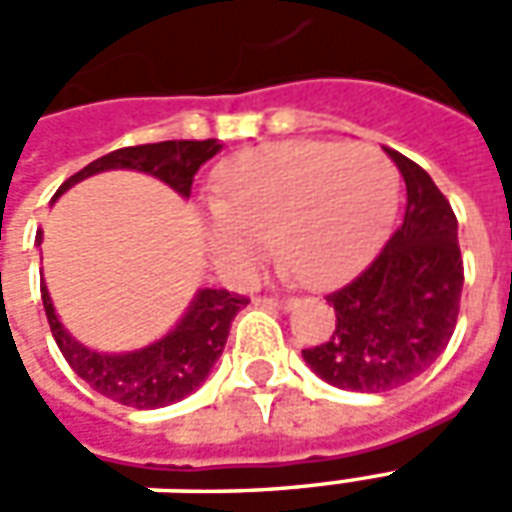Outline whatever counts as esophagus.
<instances>
[{"instance_id": "34e87169", "label": "esophagus", "mask_w": 512, "mask_h": 512, "mask_svg": "<svg viewBox=\"0 0 512 512\" xmlns=\"http://www.w3.org/2000/svg\"><path fill=\"white\" fill-rule=\"evenodd\" d=\"M255 304H260V307H290V304H293V299H279V296H257Z\"/></svg>"}]
</instances>
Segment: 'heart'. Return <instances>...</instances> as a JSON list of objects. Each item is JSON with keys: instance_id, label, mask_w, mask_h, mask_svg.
Returning a JSON list of instances; mask_svg holds the SVG:
<instances>
[{"instance_id": "heart-1", "label": "heart", "mask_w": 512, "mask_h": 512, "mask_svg": "<svg viewBox=\"0 0 512 512\" xmlns=\"http://www.w3.org/2000/svg\"><path fill=\"white\" fill-rule=\"evenodd\" d=\"M219 189L208 224L227 266L252 271L279 241L285 266L323 288L351 274L392 219L397 167L376 145L285 142L241 153Z\"/></svg>"}]
</instances>
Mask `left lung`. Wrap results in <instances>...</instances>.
<instances>
[{
    "instance_id": "obj_1",
    "label": "left lung",
    "mask_w": 512,
    "mask_h": 512,
    "mask_svg": "<svg viewBox=\"0 0 512 512\" xmlns=\"http://www.w3.org/2000/svg\"><path fill=\"white\" fill-rule=\"evenodd\" d=\"M389 156L406 180V213L381 252L326 296L332 337L301 351L323 381L351 392H389L425 373L461 310L458 219L425 169L397 150Z\"/></svg>"
}]
</instances>
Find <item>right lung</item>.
Returning <instances> with one entry per match:
<instances>
[{
    "instance_id": "add662e5",
    "label": "right lung",
    "mask_w": 512,
    "mask_h": 512,
    "mask_svg": "<svg viewBox=\"0 0 512 512\" xmlns=\"http://www.w3.org/2000/svg\"><path fill=\"white\" fill-rule=\"evenodd\" d=\"M219 150L222 145L216 139H169L156 145L120 147L79 169L62 183L57 194L104 169H139L147 175H156L178 194L189 197L197 169ZM40 299H43V310L49 318L57 348L73 373L82 378L84 384L93 386L95 392L134 408H161L191 395L208 378L213 362L222 354L230 323L238 310L249 304L246 296H238L230 290L202 288L197 299L191 301L189 312L180 318L178 326L167 337L134 354L112 356L87 351L62 329L60 318L51 307L46 285L40 288Z\"/></svg>"
}]
</instances>
